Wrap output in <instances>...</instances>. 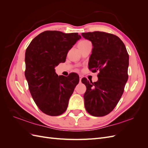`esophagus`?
<instances>
[{"label":"esophagus","mask_w":148,"mask_h":148,"mask_svg":"<svg viewBox=\"0 0 148 148\" xmlns=\"http://www.w3.org/2000/svg\"><path fill=\"white\" fill-rule=\"evenodd\" d=\"M82 76L79 75V82H80V83L82 82Z\"/></svg>","instance_id":"34e87169"}]
</instances>
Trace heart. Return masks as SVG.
I'll use <instances>...</instances> for the list:
<instances>
[{"label": "heart", "mask_w": 148, "mask_h": 148, "mask_svg": "<svg viewBox=\"0 0 148 148\" xmlns=\"http://www.w3.org/2000/svg\"><path fill=\"white\" fill-rule=\"evenodd\" d=\"M89 42L88 41H87V40H82V41H80L78 44V46H83V45H84V44H86L87 43Z\"/></svg>", "instance_id": "heart-1"}]
</instances>
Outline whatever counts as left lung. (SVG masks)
<instances>
[{
    "label": "left lung",
    "instance_id": "8db88e82",
    "mask_svg": "<svg viewBox=\"0 0 148 148\" xmlns=\"http://www.w3.org/2000/svg\"><path fill=\"white\" fill-rule=\"evenodd\" d=\"M82 36L92 42L89 69L99 71L96 82L83 78L86 86L84 107L95 117L109 114L122 97L128 80L129 56L125 44L118 36L100 31L83 33Z\"/></svg>",
    "mask_w": 148,
    "mask_h": 148
}]
</instances>
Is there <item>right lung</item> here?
Segmentation results:
<instances>
[{
    "label": "right lung",
    "mask_w": 148,
    "mask_h": 148,
    "mask_svg": "<svg viewBox=\"0 0 148 148\" xmlns=\"http://www.w3.org/2000/svg\"><path fill=\"white\" fill-rule=\"evenodd\" d=\"M77 33L46 31L35 37L25 52V77L34 101L51 116L63 114L79 82L77 73L58 76L55 67L64 62L69 51L81 39Z\"/></svg>",
    "instance_id": "1"
}]
</instances>
